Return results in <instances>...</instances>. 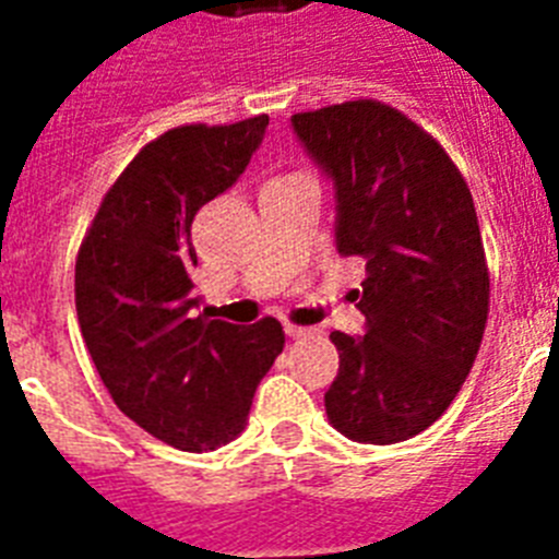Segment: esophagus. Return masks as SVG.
<instances>
[{"mask_svg": "<svg viewBox=\"0 0 559 559\" xmlns=\"http://www.w3.org/2000/svg\"><path fill=\"white\" fill-rule=\"evenodd\" d=\"M284 331H287V336H293V340H298V336H307V333H310V328H301V324L284 322Z\"/></svg>", "mask_w": 559, "mask_h": 559, "instance_id": "34e87169", "label": "esophagus"}]
</instances>
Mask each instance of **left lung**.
Masks as SVG:
<instances>
[{
    "mask_svg": "<svg viewBox=\"0 0 559 559\" xmlns=\"http://www.w3.org/2000/svg\"><path fill=\"white\" fill-rule=\"evenodd\" d=\"M293 130L336 191V249L366 263V336L333 331V429L359 443L415 438L476 362L490 272L467 182L441 144L380 100L296 112Z\"/></svg>",
    "mask_w": 559,
    "mask_h": 559,
    "instance_id": "1",
    "label": "left lung"
}]
</instances>
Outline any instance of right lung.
Wrapping results in <instances>:
<instances>
[{"label": "right lung", "mask_w": 559, "mask_h": 559, "mask_svg": "<svg viewBox=\"0 0 559 559\" xmlns=\"http://www.w3.org/2000/svg\"><path fill=\"white\" fill-rule=\"evenodd\" d=\"M270 118L174 127L109 188L74 263V307L116 406L186 452L243 432L263 373L284 350L278 319L252 328L193 316L197 211L231 188Z\"/></svg>", "instance_id": "right-lung-1"}]
</instances>
